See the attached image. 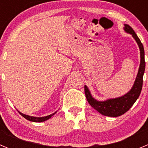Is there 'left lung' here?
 <instances>
[{"label":"left lung","instance_id":"left-lung-1","mask_svg":"<svg viewBox=\"0 0 148 148\" xmlns=\"http://www.w3.org/2000/svg\"><path fill=\"white\" fill-rule=\"evenodd\" d=\"M125 32L132 35L133 38L135 39L140 50V64L138 68V74L136 75V80L134 82L133 87L126 94L122 96L109 99L105 101H98L94 99L91 95L90 90L86 85H84V92L87 101L91 105V107L100 113L101 114L110 117H118L125 113L127 111L130 109L136 101L138 99L140 95L143 84V75L145 70V50L143 45L138 38L134 30L127 24H125L124 27Z\"/></svg>","mask_w":148,"mask_h":148}]
</instances>
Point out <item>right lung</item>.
Wrapping results in <instances>:
<instances>
[{
    "label": "right lung",
    "instance_id": "obj_1",
    "mask_svg": "<svg viewBox=\"0 0 148 148\" xmlns=\"http://www.w3.org/2000/svg\"><path fill=\"white\" fill-rule=\"evenodd\" d=\"M18 112H19V111H18ZM56 112H57V111H56ZM56 112H55V113H53V114L49 115V116H44V117H35V116H28V115L23 114V113H21V112H19V113H20V114L23 117H24L26 119L29 120V121H34V122H42V121H47V120L49 119H50L51 117L55 114V113H56Z\"/></svg>",
    "mask_w": 148,
    "mask_h": 148
}]
</instances>
